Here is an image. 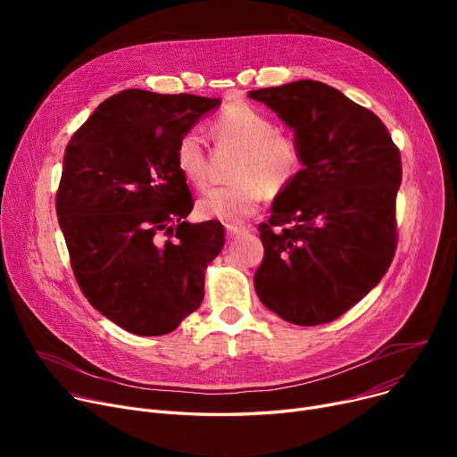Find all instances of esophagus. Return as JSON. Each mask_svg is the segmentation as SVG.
Wrapping results in <instances>:
<instances>
[{"mask_svg": "<svg viewBox=\"0 0 457 457\" xmlns=\"http://www.w3.org/2000/svg\"><path fill=\"white\" fill-rule=\"evenodd\" d=\"M248 231H250V228H246V226H237V224H228L226 226V233H228L229 238L238 237V235H245Z\"/></svg>", "mask_w": 457, "mask_h": 457, "instance_id": "obj_1", "label": "esophagus"}]
</instances>
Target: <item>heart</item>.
<instances>
[{
    "label": "heart",
    "mask_w": 457,
    "mask_h": 457,
    "mask_svg": "<svg viewBox=\"0 0 457 457\" xmlns=\"http://www.w3.org/2000/svg\"><path fill=\"white\" fill-rule=\"evenodd\" d=\"M220 146L241 150L231 168L229 185L211 188L200 198L198 212L228 224L252 216L267 195L289 188L303 168L300 140L276 128L274 120L246 102L228 105L211 124ZM176 166L187 183L205 188L209 183V152L198 131H187L176 146Z\"/></svg>",
    "instance_id": "b5f03b06"
}]
</instances>
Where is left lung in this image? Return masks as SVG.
I'll list each match as a JSON object with an SVG mask.
<instances>
[{"label": "left lung", "instance_id": "8db88e82", "mask_svg": "<svg viewBox=\"0 0 457 457\" xmlns=\"http://www.w3.org/2000/svg\"><path fill=\"white\" fill-rule=\"evenodd\" d=\"M295 129L303 148L296 181L259 224L265 246L259 300L298 326H319L365 298L393 262L400 150L369 109L320 81L252 90Z\"/></svg>", "mask_w": 457, "mask_h": 457}]
</instances>
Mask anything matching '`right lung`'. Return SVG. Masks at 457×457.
<instances>
[{
    "label": "right lung",
    "mask_w": 457,
    "mask_h": 457,
    "mask_svg": "<svg viewBox=\"0 0 457 457\" xmlns=\"http://www.w3.org/2000/svg\"><path fill=\"white\" fill-rule=\"evenodd\" d=\"M220 104L129 88L107 98L68 142L57 216L81 293L129 333L174 331L204 300L224 226L188 224L195 200L176 166L179 138Z\"/></svg>",
    "instance_id": "add662e5"
}]
</instances>
